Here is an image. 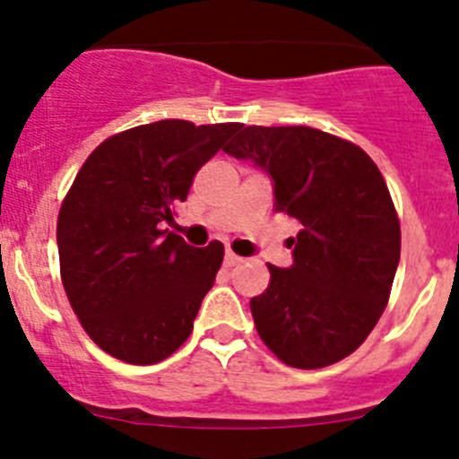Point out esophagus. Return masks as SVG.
Masks as SVG:
<instances>
[{
  "label": "esophagus",
  "mask_w": 459,
  "mask_h": 459,
  "mask_svg": "<svg viewBox=\"0 0 459 459\" xmlns=\"http://www.w3.org/2000/svg\"><path fill=\"white\" fill-rule=\"evenodd\" d=\"M241 262H243V257H238V255H234V253L225 255V266H237V264H241Z\"/></svg>",
  "instance_id": "1"
}]
</instances>
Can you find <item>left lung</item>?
<instances>
[{"label":"left lung","mask_w":459,"mask_h":459,"mask_svg":"<svg viewBox=\"0 0 459 459\" xmlns=\"http://www.w3.org/2000/svg\"><path fill=\"white\" fill-rule=\"evenodd\" d=\"M273 179V211L301 225L290 269L269 264L250 299L262 342L285 366L315 370L366 342L391 296L400 218L359 144L310 126H248L225 149Z\"/></svg>","instance_id":"left-lung-1"}]
</instances>
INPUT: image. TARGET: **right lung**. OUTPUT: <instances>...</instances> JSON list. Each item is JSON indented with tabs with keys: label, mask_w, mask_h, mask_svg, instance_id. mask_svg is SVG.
I'll return each mask as SVG.
<instances>
[{
	"label": "right lung",
	"mask_w": 459,
	"mask_h": 459,
	"mask_svg": "<svg viewBox=\"0 0 459 459\" xmlns=\"http://www.w3.org/2000/svg\"><path fill=\"white\" fill-rule=\"evenodd\" d=\"M243 124L163 119L89 153L56 218L59 273L73 312L105 354L160 363L188 340L225 257L165 230L195 174Z\"/></svg>",
	"instance_id": "right-lung-1"
}]
</instances>
